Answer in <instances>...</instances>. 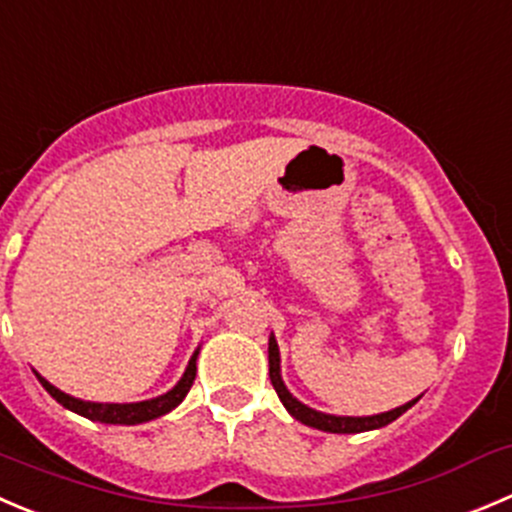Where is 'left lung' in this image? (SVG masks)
<instances>
[{
	"mask_svg": "<svg viewBox=\"0 0 512 512\" xmlns=\"http://www.w3.org/2000/svg\"><path fill=\"white\" fill-rule=\"evenodd\" d=\"M267 357H270V380L272 388H275L277 398L282 400V405L287 408V413L292 415L295 420H300L302 425H310V428L325 430V433H365V430H377L390 425L393 420H398L405 410L413 408L420 398L410 400V403L400 405V408L388 410V413L380 415H367V418H350V415H327L320 413V410H312L307 405H302L300 400L292 398L290 390L285 388V382H282L280 375V350H277V340L270 337V347H267Z\"/></svg>",
	"mask_w": 512,
	"mask_h": 512,
	"instance_id": "8db88e82",
	"label": "left lung"
}]
</instances>
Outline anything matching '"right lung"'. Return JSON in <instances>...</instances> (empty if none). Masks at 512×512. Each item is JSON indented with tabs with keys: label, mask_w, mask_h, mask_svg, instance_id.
Wrapping results in <instances>:
<instances>
[{
	"label": "right lung",
	"mask_w": 512,
	"mask_h": 512,
	"mask_svg": "<svg viewBox=\"0 0 512 512\" xmlns=\"http://www.w3.org/2000/svg\"><path fill=\"white\" fill-rule=\"evenodd\" d=\"M197 355H200V350H195V355L190 357L185 375L180 377V382H177L170 393L160 395V398L142 400V403H89V400L72 398V395L57 390L52 382L44 380L39 372H34V375H37V380L42 382V388L47 390L59 405H64V408L72 410V413L82 415V418L97 420V423H107V425H140V423H147V420L162 418V415L175 410L177 405L185 400V395L190 393L192 382H195V375H197Z\"/></svg>",
	"instance_id": "add662e5"
}]
</instances>
